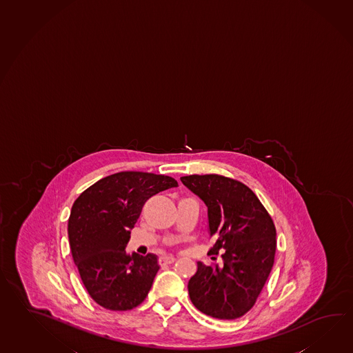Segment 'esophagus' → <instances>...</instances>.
Returning <instances> with one entry per match:
<instances>
[{"label": "esophagus", "mask_w": 353, "mask_h": 353, "mask_svg": "<svg viewBox=\"0 0 353 353\" xmlns=\"http://www.w3.org/2000/svg\"><path fill=\"white\" fill-rule=\"evenodd\" d=\"M176 261V258H173V256H162V258H159V264L162 265V264H172Z\"/></svg>", "instance_id": "1"}]
</instances>
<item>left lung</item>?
<instances>
[{
  "label": "left lung",
  "instance_id": "8db88e82",
  "mask_svg": "<svg viewBox=\"0 0 353 353\" xmlns=\"http://www.w3.org/2000/svg\"><path fill=\"white\" fill-rule=\"evenodd\" d=\"M181 182L208 208L209 254L223 252V264L205 265L188 281L194 307L217 319H236L252 310L274 264L276 231L250 188L219 174H191ZM214 259V256H212Z\"/></svg>",
  "mask_w": 353,
  "mask_h": 353
}]
</instances>
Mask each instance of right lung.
<instances>
[{"instance_id": "right-lung-1", "label": "right lung", "mask_w": 353, "mask_h": 353, "mask_svg": "<svg viewBox=\"0 0 353 353\" xmlns=\"http://www.w3.org/2000/svg\"><path fill=\"white\" fill-rule=\"evenodd\" d=\"M163 174L118 172L87 188L72 205L68 235L88 293L103 308L130 310L143 302L159 272V258L125 252L144 203L177 188Z\"/></svg>"}]
</instances>
